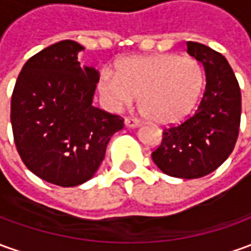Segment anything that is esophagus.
I'll return each mask as SVG.
<instances>
[{
	"label": "esophagus",
	"instance_id": "obj_1",
	"mask_svg": "<svg viewBox=\"0 0 251 251\" xmlns=\"http://www.w3.org/2000/svg\"><path fill=\"white\" fill-rule=\"evenodd\" d=\"M124 124H126V127L134 128V127H138V126H139V120L135 119V117H126V119H124Z\"/></svg>",
	"mask_w": 251,
	"mask_h": 251
}]
</instances>
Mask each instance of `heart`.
<instances>
[{
  "instance_id": "obj_1",
  "label": "heart",
  "mask_w": 251,
  "mask_h": 251,
  "mask_svg": "<svg viewBox=\"0 0 251 251\" xmlns=\"http://www.w3.org/2000/svg\"><path fill=\"white\" fill-rule=\"evenodd\" d=\"M116 68L117 72L105 68L98 80L106 106L119 110L139 94L141 110L158 124L183 120L203 89V71L191 57L172 53L129 57L119 61Z\"/></svg>"
}]
</instances>
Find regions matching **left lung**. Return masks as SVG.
Returning <instances> with one entry per match:
<instances>
[{"label":"left lung","mask_w":251,"mask_h":251,"mask_svg":"<svg viewBox=\"0 0 251 251\" xmlns=\"http://www.w3.org/2000/svg\"><path fill=\"white\" fill-rule=\"evenodd\" d=\"M187 53L205 68L203 98L186 122L162 131V141L151 158L167 175L198 179L219 168L232 153L239 134L242 97L234 71L223 54L190 41Z\"/></svg>","instance_id":"8db88e82"}]
</instances>
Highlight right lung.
Masks as SVG:
<instances>
[{
	"label": "right lung",
	"instance_id": "1",
	"mask_svg": "<svg viewBox=\"0 0 251 251\" xmlns=\"http://www.w3.org/2000/svg\"><path fill=\"white\" fill-rule=\"evenodd\" d=\"M82 50L67 39L31 57L10 102L13 138L25 167L61 187L90 180L112 135L124 127L120 116L93 106L100 74L80 65Z\"/></svg>",
	"mask_w": 251,
	"mask_h": 251
}]
</instances>
